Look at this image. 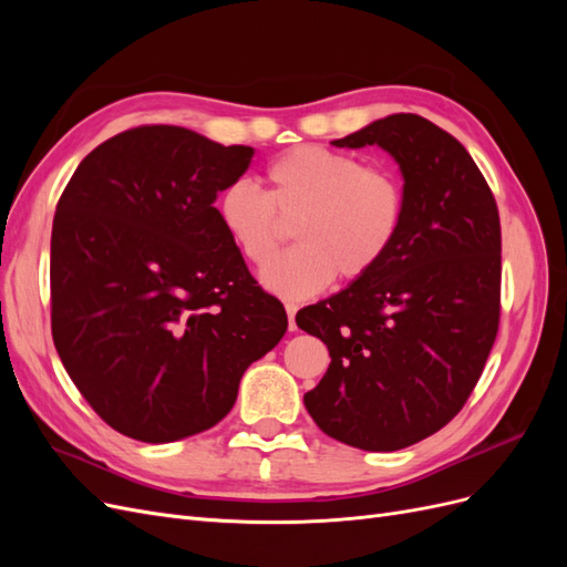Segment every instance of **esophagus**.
<instances>
[{
    "mask_svg": "<svg viewBox=\"0 0 567 567\" xmlns=\"http://www.w3.org/2000/svg\"><path fill=\"white\" fill-rule=\"evenodd\" d=\"M296 312H298V305L286 302V315H288V329L290 331H296Z\"/></svg>",
    "mask_w": 567,
    "mask_h": 567,
    "instance_id": "34e87169",
    "label": "esophagus"
}]
</instances>
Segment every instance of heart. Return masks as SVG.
<instances>
[{
    "mask_svg": "<svg viewBox=\"0 0 567 567\" xmlns=\"http://www.w3.org/2000/svg\"><path fill=\"white\" fill-rule=\"evenodd\" d=\"M260 192L231 182L217 198V217L231 244L255 267H267L296 221L298 248L274 262L262 281L286 298H305L340 281L364 279L402 231L406 196L400 175L364 165L352 153L305 144L271 161Z\"/></svg>",
    "mask_w": 567,
    "mask_h": 567,
    "instance_id": "b5f03b06",
    "label": "heart"
}]
</instances>
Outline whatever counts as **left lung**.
Returning a JSON list of instances; mask_svg holds the SVG:
<instances>
[{
    "mask_svg": "<svg viewBox=\"0 0 567 567\" xmlns=\"http://www.w3.org/2000/svg\"><path fill=\"white\" fill-rule=\"evenodd\" d=\"M331 144L388 151L406 210L379 267L298 312L331 354L305 406L333 440L394 452L447 425L485 369L499 331V210L471 153L421 115L394 113Z\"/></svg>",
    "mask_w": 567,
    "mask_h": 567,
    "instance_id": "obj_1",
    "label": "left lung"
}]
</instances>
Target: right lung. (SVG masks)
I'll return each mask as SVG.
<instances>
[{
	"mask_svg": "<svg viewBox=\"0 0 567 567\" xmlns=\"http://www.w3.org/2000/svg\"><path fill=\"white\" fill-rule=\"evenodd\" d=\"M252 153L186 127H134L96 146L59 198L51 336L82 398L132 440L219 423L288 329L213 205Z\"/></svg>",
	"mask_w": 567,
	"mask_h": 567,
	"instance_id": "add662e5",
	"label": "right lung"
}]
</instances>
